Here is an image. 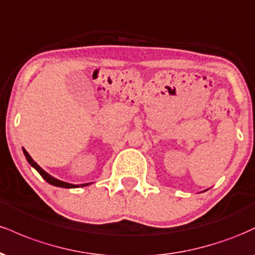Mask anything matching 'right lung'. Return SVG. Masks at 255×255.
Wrapping results in <instances>:
<instances>
[{
	"mask_svg": "<svg viewBox=\"0 0 255 255\" xmlns=\"http://www.w3.org/2000/svg\"><path fill=\"white\" fill-rule=\"evenodd\" d=\"M24 153H25L26 159H27V162L30 163V164H31L32 166H33V168L36 169V170H37L38 172H39L40 176H42V177L44 178V180H45L46 182H48V183H50V184H52V186H56V187H63V188H75V187H79V186H77V184H72V183L63 182V181H60V180H57V178H55V177L50 176V175H49L48 172L44 171L43 169L40 168V166L38 165L37 163L34 162L33 159H32L30 154H28L27 152H26V150H24ZM87 184H89V183H86V184H81V186H87Z\"/></svg>",
	"mask_w": 255,
	"mask_h": 255,
	"instance_id": "obj_1",
	"label": "right lung"
}]
</instances>
